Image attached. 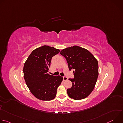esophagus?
Wrapping results in <instances>:
<instances>
[{"mask_svg":"<svg viewBox=\"0 0 123 123\" xmlns=\"http://www.w3.org/2000/svg\"><path fill=\"white\" fill-rule=\"evenodd\" d=\"M68 78L67 77H66V76H64L63 77V81H65L68 80Z\"/></svg>","mask_w":123,"mask_h":123,"instance_id":"1","label":"esophagus"}]
</instances>
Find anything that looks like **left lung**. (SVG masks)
I'll list each match as a JSON object with an SVG mask.
<instances>
[{
	"instance_id": "8db88e82",
	"label": "left lung",
	"mask_w": 123,
	"mask_h": 123,
	"mask_svg": "<svg viewBox=\"0 0 123 123\" xmlns=\"http://www.w3.org/2000/svg\"><path fill=\"white\" fill-rule=\"evenodd\" d=\"M66 59L69 71L73 69L74 78L68 80L73 83L67 89L68 96L81 100L88 96L93 90L98 76V63L93 55L77 46L67 48L60 51Z\"/></svg>"
}]
</instances>
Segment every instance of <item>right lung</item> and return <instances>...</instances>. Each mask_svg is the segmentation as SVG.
<instances>
[{
  "label": "right lung",
  "mask_w": 123,
  "mask_h": 123,
  "mask_svg": "<svg viewBox=\"0 0 123 123\" xmlns=\"http://www.w3.org/2000/svg\"><path fill=\"white\" fill-rule=\"evenodd\" d=\"M60 50L49 46L34 49L28 57L24 67V78L31 93L43 101L54 99L63 77L48 74L52 57Z\"/></svg>",
  "instance_id": "1"
}]
</instances>
